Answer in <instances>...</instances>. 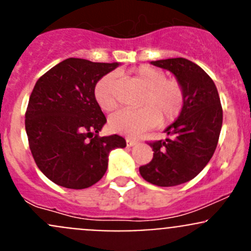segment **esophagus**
<instances>
[{
    "label": "esophagus",
    "mask_w": 251,
    "mask_h": 251,
    "mask_svg": "<svg viewBox=\"0 0 251 251\" xmlns=\"http://www.w3.org/2000/svg\"><path fill=\"white\" fill-rule=\"evenodd\" d=\"M126 144H127V147H133L137 144V141L131 140V138H126Z\"/></svg>",
    "instance_id": "1"
}]
</instances>
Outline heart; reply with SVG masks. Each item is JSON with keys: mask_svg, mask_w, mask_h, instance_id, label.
I'll return each mask as SVG.
<instances>
[{"mask_svg": "<svg viewBox=\"0 0 251 251\" xmlns=\"http://www.w3.org/2000/svg\"><path fill=\"white\" fill-rule=\"evenodd\" d=\"M135 78L144 88L141 109H121L109 118L111 131L120 135L136 137L159 121L170 123L181 113L183 107V90L175 80H166L165 74L156 68L142 65L135 70ZM115 74L104 75L95 86V100L100 109L111 111L116 107L114 93Z\"/></svg>", "mask_w": 251, "mask_h": 251, "instance_id": "heart-1", "label": "heart"}]
</instances>
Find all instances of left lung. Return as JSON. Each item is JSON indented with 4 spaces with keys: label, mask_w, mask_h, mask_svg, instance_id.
<instances>
[{
    "label": "left lung",
    "mask_w": 251,
    "mask_h": 251,
    "mask_svg": "<svg viewBox=\"0 0 251 251\" xmlns=\"http://www.w3.org/2000/svg\"><path fill=\"white\" fill-rule=\"evenodd\" d=\"M151 64L174 74L183 90V107L165 128L170 138L149 144L153 159L140 174L155 186H178L193 179L214 155L222 127L221 102L214 81L196 63L170 58Z\"/></svg>",
    "instance_id": "1"
}]
</instances>
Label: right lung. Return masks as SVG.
Segmentation results:
<instances>
[{
    "mask_svg": "<svg viewBox=\"0 0 251 251\" xmlns=\"http://www.w3.org/2000/svg\"><path fill=\"white\" fill-rule=\"evenodd\" d=\"M119 65L68 58L37 80L25 130L37 168L58 186H93L107 171L110 151L126 147L118 135L98 137L107 119L95 100L96 83Z\"/></svg>",
    "mask_w": 251,
    "mask_h": 251,
    "instance_id": "add662e5",
    "label": "right lung"
}]
</instances>
